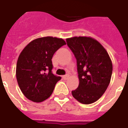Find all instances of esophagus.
<instances>
[{
	"instance_id": "obj_1",
	"label": "esophagus",
	"mask_w": 128,
	"mask_h": 128,
	"mask_svg": "<svg viewBox=\"0 0 128 128\" xmlns=\"http://www.w3.org/2000/svg\"><path fill=\"white\" fill-rule=\"evenodd\" d=\"M68 77H69V75H68V74H66V75H65V76H62V78H63L64 80H67Z\"/></svg>"
}]
</instances>
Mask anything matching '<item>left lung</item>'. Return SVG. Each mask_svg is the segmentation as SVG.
<instances>
[{
  "instance_id": "8db88e82",
  "label": "left lung",
  "mask_w": 128,
  "mask_h": 128,
  "mask_svg": "<svg viewBox=\"0 0 128 128\" xmlns=\"http://www.w3.org/2000/svg\"><path fill=\"white\" fill-rule=\"evenodd\" d=\"M77 62L79 85L72 91L73 97L84 104H92L105 92L111 80L112 63L107 51L90 37L66 39Z\"/></svg>"
}]
</instances>
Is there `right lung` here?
Masks as SVG:
<instances>
[{
	"label": "right lung",
	"mask_w": 128,
	"mask_h": 128,
	"mask_svg": "<svg viewBox=\"0 0 128 128\" xmlns=\"http://www.w3.org/2000/svg\"><path fill=\"white\" fill-rule=\"evenodd\" d=\"M65 44L62 38L42 37L30 42L21 52L16 75L19 87L28 99L41 102L51 96L61 79L52 72V56Z\"/></svg>",
	"instance_id": "right-lung-1"
}]
</instances>
